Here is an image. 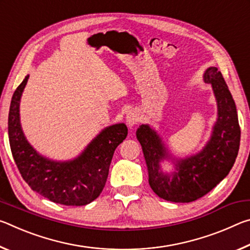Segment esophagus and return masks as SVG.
<instances>
[{"label": "esophagus", "instance_id": "1", "mask_svg": "<svg viewBox=\"0 0 250 250\" xmlns=\"http://www.w3.org/2000/svg\"><path fill=\"white\" fill-rule=\"evenodd\" d=\"M126 125H128V126H133L137 122L139 121V115L135 111H130L128 115H126Z\"/></svg>", "mask_w": 250, "mask_h": 250}]
</instances>
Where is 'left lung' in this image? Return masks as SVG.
I'll return each instance as SVG.
<instances>
[{
    "instance_id": "left-lung-1",
    "label": "left lung",
    "mask_w": 250,
    "mask_h": 250,
    "mask_svg": "<svg viewBox=\"0 0 250 250\" xmlns=\"http://www.w3.org/2000/svg\"><path fill=\"white\" fill-rule=\"evenodd\" d=\"M204 82L213 88L217 120L203 150L188 158L176 159L172 173H164L160 168L159 163L163 159L172 158L156 131L149 125H142L137 130L149 173V184L156 195L166 201L189 203L204 196L225 179L238 154L240 126L230 91L216 67L206 69Z\"/></svg>"
}]
</instances>
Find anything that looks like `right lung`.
I'll use <instances>...</instances> for the list:
<instances>
[{
	"label": "right lung",
	"instance_id": "obj_1",
	"mask_svg": "<svg viewBox=\"0 0 250 250\" xmlns=\"http://www.w3.org/2000/svg\"><path fill=\"white\" fill-rule=\"evenodd\" d=\"M28 77L14 91L8 112V140L21 175L33 191L57 204H89L103 192L113 153L128 128L125 124L107 126L74 160L45 158L29 145L20 122V101Z\"/></svg>",
	"mask_w": 250,
	"mask_h": 250
}]
</instances>
